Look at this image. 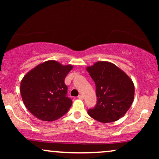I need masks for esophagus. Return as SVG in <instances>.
<instances>
[{"instance_id":"1","label":"esophagus","mask_w":159,"mask_h":159,"mask_svg":"<svg viewBox=\"0 0 159 159\" xmlns=\"http://www.w3.org/2000/svg\"><path fill=\"white\" fill-rule=\"evenodd\" d=\"M78 98L81 99V100H83V99H84V96L81 94V95H80L79 96H78Z\"/></svg>"}]
</instances>
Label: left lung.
Returning <instances> with one entry per match:
<instances>
[{
	"label": "left lung",
	"mask_w": 159,
	"mask_h": 159,
	"mask_svg": "<svg viewBox=\"0 0 159 159\" xmlns=\"http://www.w3.org/2000/svg\"><path fill=\"white\" fill-rule=\"evenodd\" d=\"M86 70L96 87L97 104L88 114L103 123L121 118L132 106L134 85L130 77L116 65L108 61H97Z\"/></svg>",
	"instance_id": "obj_1"
}]
</instances>
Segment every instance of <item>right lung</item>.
<instances>
[{"instance_id":"add662e5","label":"right lung","mask_w":159,"mask_h":159,"mask_svg":"<svg viewBox=\"0 0 159 159\" xmlns=\"http://www.w3.org/2000/svg\"><path fill=\"white\" fill-rule=\"evenodd\" d=\"M73 68L54 60L41 63L21 80L20 93L24 104L36 118L53 121L68 111L72 101L66 97L65 77Z\"/></svg>"}]
</instances>
